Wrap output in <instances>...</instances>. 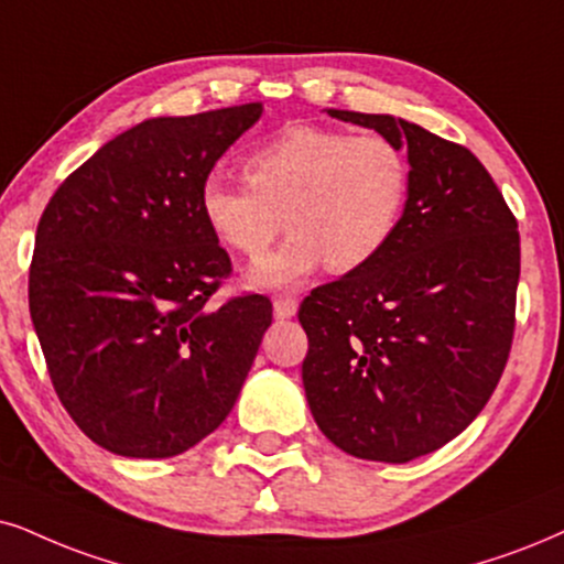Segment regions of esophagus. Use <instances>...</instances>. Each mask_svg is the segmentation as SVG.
I'll list each match as a JSON object with an SVG mask.
<instances>
[{
    "label": "esophagus",
    "mask_w": 564,
    "mask_h": 564,
    "mask_svg": "<svg viewBox=\"0 0 564 564\" xmlns=\"http://www.w3.org/2000/svg\"><path fill=\"white\" fill-rule=\"evenodd\" d=\"M296 310H299V302H296L294 296H278L275 302H273V312H275L278 319L294 317Z\"/></svg>",
    "instance_id": "obj_1"
}]
</instances>
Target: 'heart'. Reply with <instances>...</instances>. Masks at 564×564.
Segmentation results:
<instances>
[{"label": "heart", "mask_w": 564, "mask_h": 564, "mask_svg": "<svg viewBox=\"0 0 564 564\" xmlns=\"http://www.w3.org/2000/svg\"><path fill=\"white\" fill-rule=\"evenodd\" d=\"M245 171L249 182L205 176L199 213L245 258H260L286 218V241L247 275L260 289L294 286L325 260L335 273L367 265L395 237L411 189L398 142L325 127H291L249 153Z\"/></svg>", "instance_id": "b5f03b06"}]
</instances>
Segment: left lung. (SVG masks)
Instances as JSON below:
<instances>
[{
    "label": "left lung",
    "instance_id": "1",
    "mask_svg": "<svg viewBox=\"0 0 564 564\" xmlns=\"http://www.w3.org/2000/svg\"><path fill=\"white\" fill-rule=\"evenodd\" d=\"M327 113L398 142L411 189L388 247L299 306L306 403L344 453L409 463L458 437L500 382L516 333L518 220L468 148L390 113Z\"/></svg>",
    "mask_w": 564,
    "mask_h": 564
}]
</instances>
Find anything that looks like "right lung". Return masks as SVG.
<instances>
[{"label":"right lung","instance_id":"obj_1","mask_svg":"<svg viewBox=\"0 0 564 564\" xmlns=\"http://www.w3.org/2000/svg\"><path fill=\"white\" fill-rule=\"evenodd\" d=\"M260 113L145 119L75 169L39 220L35 335L62 405L109 453L180 455L237 403L273 304L208 306L231 260L205 226L199 184Z\"/></svg>","mask_w":564,"mask_h":564}]
</instances>
